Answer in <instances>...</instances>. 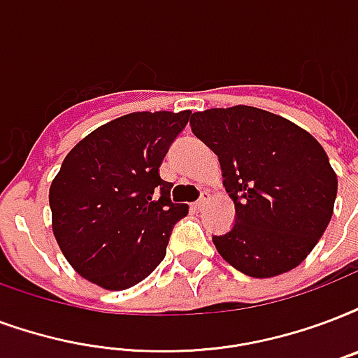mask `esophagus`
I'll return each instance as SVG.
<instances>
[{
  "instance_id": "34e87169",
  "label": "esophagus",
  "mask_w": 358,
  "mask_h": 358,
  "mask_svg": "<svg viewBox=\"0 0 358 358\" xmlns=\"http://www.w3.org/2000/svg\"><path fill=\"white\" fill-rule=\"evenodd\" d=\"M206 201H208V199H206V197H201V199H199V201H197V203L191 204V208H193V210H201V208H203V206H204V204H206Z\"/></svg>"
}]
</instances>
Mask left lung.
I'll return each instance as SVG.
<instances>
[{
  "instance_id": "8db88e82",
  "label": "left lung",
  "mask_w": 358,
  "mask_h": 358,
  "mask_svg": "<svg viewBox=\"0 0 358 358\" xmlns=\"http://www.w3.org/2000/svg\"><path fill=\"white\" fill-rule=\"evenodd\" d=\"M220 159L234 225L212 236L229 264L252 278L299 266L329 225L338 178L323 146L293 122L255 106L210 108L189 120Z\"/></svg>"
}]
</instances>
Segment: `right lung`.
<instances>
[{
    "label": "right lung",
    "instance_id": "1",
    "mask_svg": "<svg viewBox=\"0 0 358 358\" xmlns=\"http://www.w3.org/2000/svg\"><path fill=\"white\" fill-rule=\"evenodd\" d=\"M191 118L133 113L84 136L50 185L52 229L65 259L88 282L133 287L165 259L187 204L171 201L159 165Z\"/></svg>",
    "mask_w": 358,
    "mask_h": 358
}]
</instances>
